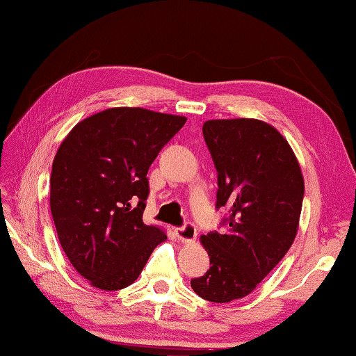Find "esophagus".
<instances>
[{"label":"esophagus","mask_w":356,"mask_h":356,"mask_svg":"<svg viewBox=\"0 0 356 356\" xmlns=\"http://www.w3.org/2000/svg\"><path fill=\"white\" fill-rule=\"evenodd\" d=\"M174 233H176V238L180 242H191L193 239H196V234H198V231H196L195 223L187 222L184 223L182 227H179L174 229Z\"/></svg>","instance_id":"34e87169"}]
</instances>
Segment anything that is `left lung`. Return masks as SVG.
<instances>
[{
	"label": "left lung",
	"mask_w": 356,
	"mask_h": 356,
	"mask_svg": "<svg viewBox=\"0 0 356 356\" xmlns=\"http://www.w3.org/2000/svg\"><path fill=\"white\" fill-rule=\"evenodd\" d=\"M202 136L217 169V202L227 213L201 238L211 268L191 279L196 295L211 302L244 298L277 266L295 241L304 179L284 136L255 118L209 120Z\"/></svg>",
	"instance_id": "8db88e82"
}]
</instances>
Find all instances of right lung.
<instances>
[{"label":"right lung","mask_w":356,"mask_h":356,"mask_svg":"<svg viewBox=\"0 0 356 356\" xmlns=\"http://www.w3.org/2000/svg\"><path fill=\"white\" fill-rule=\"evenodd\" d=\"M187 118L140 107H114L79 122L56 152L50 211L67 259L101 290L138 279L166 239L143 222L147 172Z\"/></svg>","instance_id":"add662e5"}]
</instances>
